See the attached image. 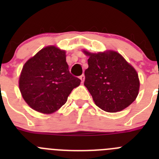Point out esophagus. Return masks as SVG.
<instances>
[{"label": "esophagus", "instance_id": "obj_1", "mask_svg": "<svg viewBox=\"0 0 159 159\" xmlns=\"http://www.w3.org/2000/svg\"><path fill=\"white\" fill-rule=\"evenodd\" d=\"M80 80H81V81H82V83H84V80H85V75H80Z\"/></svg>", "mask_w": 159, "mask_h": 159}]
</instances>
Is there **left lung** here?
<instances>
[{
  "instance_id": "8db88e82",
  "label": "left lung",
  "mask_w": 159,
  "mask_h": 159,
  "mask_svg": "<svg viewBox=\"0 0 159 159\" xmlns=\"http://www.w3.org/2000/svg\"><path fill=\"white\" fill-rule=\"evenodd\" d=\"M85 70L84 86L95 105L107 112L123 110L135 100L139 91L137 71L121 55L115 51L91 53Z\"/></svg>"
}]
</instances>
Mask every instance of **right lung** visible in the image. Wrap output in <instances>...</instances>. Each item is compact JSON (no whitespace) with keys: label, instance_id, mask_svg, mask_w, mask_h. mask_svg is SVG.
I'll list each match as a JSON object with an SVG mask.
<instances>
[{"label":"right lung","instance_id":"add662e5","mask_svg":"<svg viewBox=\"0 0 159 159\" xmlns=\"http://www.w3.org/2000/svg\"><path fill=\"white\" fill-rule=\"evenodd\" d=\"M64 50L48 46L38 52L23 66L19 88L23 99L38 112L52 114L67 100L81 80L68 70Z\"/></svg>","mask_w":159,"mask_h":159}]
</instances>
